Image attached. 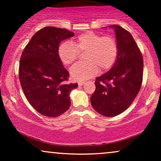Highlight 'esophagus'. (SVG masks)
<instances>
[{
    "label": "esophagus",
    "instance_id": "34e87169",
    "mask_svg": "<svg viewBox=\"0 0 161 161\" xmlns=\"http://www.w3.org/2000/svg\"><path fill=\"white\" fill-rule=\"evenodd\" d=\"M78 86H82V85L84 84L85 82H84V81H80V82H78Z\"/></svg>",
    "mask_w": 161,
    "mask_h": 161
}]
</instances>
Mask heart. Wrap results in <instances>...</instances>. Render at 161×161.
Listing matches in <instances>:
<instances>
[{
  "label": "heart",
  "instance_id": "obj_1",
  "mask_svg": "<svg viewBox=\"0 0 161 161\" xmlns=\"http://www.w3.org/2000/svg\"><path fill=\"white\" fill-rule=\"evenodd\" d=\"M79 52H86L83 63L75 64L70 69V75L77 81H83L95 76L99 72L109 69L118 56V45L112 36H103L89 31L76 38L75 42L65 41L58 47V53L61 62L70 65L78 58Z\"/></svg>",
  "mask_w": 161,
  "mask_h": 161
}]
</instances>
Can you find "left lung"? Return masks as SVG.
<instances>
[{
    "label": "left lung",
    "instance_id": "1",
    "mask_svg": "<svg viewBox=\"0 0 161 161\" xmlns=\"http://www.w3.org/2000/svg\"><path fill=\"white\" fill-rule=\"evenodd\" d=\"M108 27L115 32L118 56L111 69L96 78L91 103L101 115L112 117L128 108L137 96L142 83L144 61L130 33L117 25Z\"/></svg>",
    "mask_w": 161,
    "mask_h": 161
}]
</instances>
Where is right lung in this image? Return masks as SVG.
I'll return each mask as SVG.
<instances>
[{
  "mask_svg": "<svg viewBox=\"0 0 161 161\" xmlns=\"http://www.w3.org/2000/svg\"><path fill=\"white\" fill-rule=\"evenodd\" d=\"M74 36L64 28L46 26L32 36L22 53L19 78L26 99L42 115L57 117L69 108L72 90L78 83L67 84L69 74L59 58L61 41Z\"/></svg>",
  "mask_w": 161,
  "mask_h": 161,
  "instance_id": "obj_1",
  "label": "right lung"
}]
</instances>
